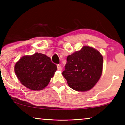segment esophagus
Instances as JSON below:
<instances>
[{
	"mask_svg": "<svg viewBox=\"0 0 125 125\" xmlns=\"http://www.w3.org/2000/svg\"><path fill=\"white\" fill-rule=\"evenodd\" d=\"M57 68L58 70L59 71H62V67H61V66L60 64H58L57 65Z\"/></svg>",
	"mask_w": 125,
	"mask_h": 125,
	"instance_id": "obj_1",
	"label": "esophagus"
}]
</instances>
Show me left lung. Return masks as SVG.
Segmentation results:
<instances>
[{
	"label": "left lung",
	"instance_id": "8db88e82",
	"mask_svg": "<svg viewBox=\"0 0 125 125\" xmlns=\"http://www.w3.org/2000/svg\"><path fill=\"white\" fill-rule=\"evenodd\" d=\"M103 58L99 52L83 46L67 57L63 76L71 88L78 92L92 89L99 80L103 70Z\"/></svg>",
	"mask_w": 125,
	"mask_h": 125
}]
</instances>
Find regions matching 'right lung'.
Listing matches in <instances>:
<instances>
[{
    "instance_id": "1",
    "label": "right lung",
    "mask_w": 125,
    "mask_h": 125,
    "mask_svg": "<svg viewBox=\"0 0 125 125\" xmlns=\"http://www.w3.org/2000/svg\"><path fill=\"white\" fill-rule=\"evenodd\" d=\"M57 70L51 58L42 53L22 57L14 66L18 79L31 90H40L49 83Z\"/></svg>"
}]
</instances>
